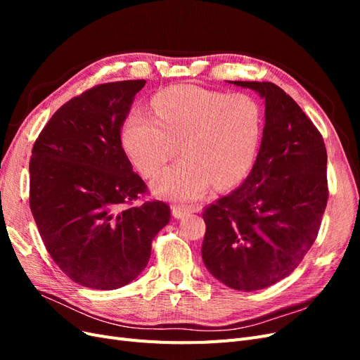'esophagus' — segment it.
I'll use <instances>...</instances> for the list:
<instances>
[{"mask_svg":"<svg viewBox=\"0 0 360 360\" xmlns=\"http://www.w3.org/2000/svg\"><path fill=\"white\" fill-rule=\"evenodd\" d=\"M171 212H172V216L176 217V219H181V217L191 214L193 212V209H192V207H188V205H172Z\"/></svg>","mask_w":360,"mask_h":360,"instance_id":"obj_1","label":"esophagus"}]
</instances>
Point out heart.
I'll use <instances>...</instances> for the list:
<instances>
[{
  "label": "heart",
  "mask_w": 360,
  "mask_h": 360,
  "mask_svg": "<svg viewBox=\"0 0 360 360\" xmlns=\"http://www.w3.org/2000/svg\"><path fill=\"white\" fill-rule=\"evenodd\" d=\"M158 120L135 114L123 129V144L135 167L150 177L177 155L183 159L160 171L151 189L160 198L193 201L214 186L230 189L254 168L263 141L264 115L245 93L226 94L176 85L153 99Z\"/></svg>",
  "instance_id": "obj_1"
}]
</instances>
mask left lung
<instances>
[{
  "instance_id": "1",
  "label": "left lung",
  "mask_w": 360,
  "mask_h": 360,
  "mask_svg": "<svg viewBox=\"0 0 360 360\" xmlns=\"http://www.w3.org/2000/svg\"><path fill=\"white\" fill-rule=\"evenodd\" d=\"M228 82L264 101L263 141L246 180L204 210L201 255L226 287L255 291L292 274L317 238L328 153L317 127L278 85Z\"/></svg>"
}]
</instances>
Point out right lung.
<instances>
[{
  "mask_svg": "<svg viewBox=\"0 0 360 360\" xmlns=\"http://www.w3.org/2000/svg\"><path fill=\"white\" fill-rule=\"evenodd\" d=\"M144 79L96 85L51 117L32 147L30 207L49 255L76 284L115 290L147 267L169 207L147 191L122 147Z\"/></svg>",
  "mask_w": 360,
  "mask_h": 360,
  "instance_id": "1",
  "label": "right lung"
}]
</instances>
